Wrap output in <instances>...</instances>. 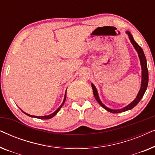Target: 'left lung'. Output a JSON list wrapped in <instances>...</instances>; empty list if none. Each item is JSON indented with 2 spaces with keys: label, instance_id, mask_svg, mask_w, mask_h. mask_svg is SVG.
Here are the masks:
<instances>
[{
  "label": "left lung",
  "instance_id": "left-lung-1",
  "mask_svg": "<svg viewBox=\"0 0 155 155\" xmlns=\"http://www.w3.org/2000/svg\"><path fill=\"white\" fill-rule=\"evenodd\" d=\"M126 33L128 35L129 39L131 42V44H133V47L135 48V49L136 50L137 52V54H138V57L140 58V65H141V68H142V80H141V86L140 89L138 93H137V97H135V99L133 100L132 102L129 104L128 105H127L126 107H125L122 109H110V108H108L106 107V106L104 104L101 102V101L99 99L98 92H97V90L94 84L92 83V87L93 90V93H94V96L96 99L99 104H100L101 107H102L104 109L107 110L109 112H111V113L113 114H116V113H120V112H124L126 111H128V110L132 109L133 108H134L135 106H136L137 104L139 103V101L141 100V99L143 98L144 94H145L146 90H147V84H148V80H149V77H148V70H147V61H146V58L145 54H144L143 50L142 49V48L138 44H137L135 41L133 39L132 35H131L130 32L129 31H126Z\"/></svg>",
  "mask_w": 155,
  "mask_h": 155
}]
</instances>
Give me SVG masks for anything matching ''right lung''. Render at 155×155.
Returning <instances> with one entry per match:
<instances>
[{
  "label": "right lung",
  "instance_id": "obj_1",
  "mask_svg": "<svg viewBox=\"0 0 155 155\" xmlns=\"http://www.w3.org/2000/svg\"><path fill=\"white\" fill-rule=\"evenodd\" d=\"M65 99H66V92H65V96H64V99H63V102H62V104H61V105L60 106V107H59L58 109H57L56 111H55L54 113H52L51 114H50V115H48V116H32V115H29V114H27V113H25V112H24L22 110V111L23 112V113L24 114H26V115H27V116H30V117H32V118H39V119H49V118H53L54 117V116H56V114L58 113V112L60 111V109H61V108L63 107V105L64 104V103H65Z\"/></svg>",
  "mask_w": 155,
  "mask_h": 155
}]
</instances>
